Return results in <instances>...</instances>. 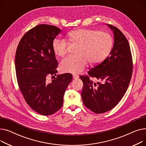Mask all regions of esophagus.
Masks as SVG:
<instances>
[{
	"label": "esophagus",
	"instance_id": "1",
	"mask_svg": "<svg viewBox=\"0 0 146 146\" xmlns=\"http://www.w3.org/2000/svg\"><path fill=\"white\" fill-rule=\"evenodd\" d=\"M79 75H78V74H73V79H78V78H79Z\"/></svg>",
	"mask_w": 146,
	"mask_h": 146
}]
</instances>
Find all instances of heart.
I'll list each match as a JSON object with an SVG mask.
<instances>
[{
  "instance_id": "heart-1",
  "label": "heart",
  "mask_w": 146,
  "mask_h": 146,
  "mask_svg": "<svg viewBox=\"0 0 146 146\" xmlns=\"http://www.w3.org/2000/svg\"><path fill=\"white\" fill-rule=\"evenodd\" d=\"M68 40L72 44L78 45V55L69 56L61 61L60 70L64 73H78L86 67L88 62L93 65L101 63L109 55L113 44L108 33L86 28L70 32ZM52 47L57 56L63 57L68 51L69 44L65 40L56 38L53 40Z\"/></svg>"
}]
</instances>
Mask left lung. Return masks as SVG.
Listing matches in <instances>:
<instances>
[{"label": "left lung", "mask_w": 146, "mask_h": 146, "mask_svg": "<svg viewBox=\"0 0 146 146\" xmlns=\"http://www.w3.org/2000/svg\"><path fill=\"white\" fill-rule=\"evenodd\" d=\"M114 35L113 48L105 60L80 76L83 83L82 101L88 109L101 113L113 109L124 96L133 73V58L128 41L116 27L108 25ZM103 81L94 83L90 78Z\"/></svg>", "instance_id": "obj_1"}]
</instances>
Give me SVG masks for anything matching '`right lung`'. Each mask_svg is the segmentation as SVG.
I'll use <instances>...</instances> for the list:
<instances>
[{
  "label": "right lung",
  "mask_w": 146,
  "mask_h": 146,
  "mask_svg": "<svg viewBox=\"0 0 146 146\" xmlns=\"http://www.w3.org/2000/svg\"><path fill=\"white\" fill-rule=\"evenodd\" d=\"M60 31L56 26L36 25L22 37L15 54L20 91L31 108L45 116L62 107L64 92L73 78L72 74L64 73L57 75L51 83L45 82L48 75L56 76L57 73L58 62L52 44Z\"/></svg>",
  "instance_id": "right-lung-1"
}]
</instances>
